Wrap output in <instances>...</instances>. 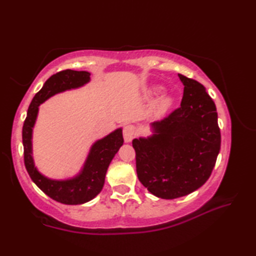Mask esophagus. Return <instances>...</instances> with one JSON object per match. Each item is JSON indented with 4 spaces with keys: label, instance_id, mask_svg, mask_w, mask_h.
<instances>
[{
    "label": "esophagus",
    "instance_id": "esophagus-1",
    "mask_svg": "<svg viewBox=\"0 0 256 256\" xmlns=\"http://www.w3.org/2000/svg\"><path fill=\"white\" fill-rule=\"evenodd\" d=\"M135 133H136V131H135V126H133V125H126V126H124L123 138L125 142L126 143L131 142L135 136Z\"/></svg>",
    "mask_w": 256,
    "mask_h": 256
}]
</instances>
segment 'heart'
Instances as JSON below:
<instances>
[{
	"label": "heart",
	"mask_w": 256,
	"mask_h": 256,
	"mask_svg": "<svg viewBox=\"0 0 256 256\" xmlns=\"http://www.w3.org/2000/svg\"><path fill=\"white\" fill-rule=\"evenodd\" d=\"M162 86H154L153 89H152V94H158L160 92H162ZM172 104V98L170 96H165L160 98V99L157 101V103L154 106V113L156 116H162V114L166 113L168 108H170Z\"/></svg>",
	"instance_id": "heart-1"
}]
</instances>
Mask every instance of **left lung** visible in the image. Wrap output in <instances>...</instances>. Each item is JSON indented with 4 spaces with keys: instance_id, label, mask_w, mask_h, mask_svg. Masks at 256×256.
<instances>
[{
    "instance_id": "left-lung-1",
    "label": "left lung",
    "mask_w": 256,
    "mask_h": 256,
    "mask_svg": "<svg viewBox=\"0 0 256 256\" xmlns=\"http://www.w3.org/2000/svg\"><path fill=\"white\" fill-rule=\"evenodd\" d=\"M178 77L184 84L180 106L152 123L150 136L132 142L140 182L162 199L184 197L202 186L221 145L214 102L198 81Z\"/></svg>"
}]
</instances>
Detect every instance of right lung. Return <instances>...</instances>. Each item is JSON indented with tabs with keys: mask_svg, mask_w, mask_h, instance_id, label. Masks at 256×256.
I'll return each mask as SVG.
<instances>
[{
	"mask_svg": "<svg viewBox=\"0 0 256 256\" xmlns=\"http://www.w3.org/2000/svg\"><path fill=\"white\" fill-rule=\"evenodd\" d=\"M89 81L90 74L88 72H76V70L67 69L52 74L32 98L23 125L24 162L27 172L42 192L64 204H81L88 202L99 194L104 184L108 167L123 145L122 128H120L103 138L96 140L91 146L88 157L78 175L64 180L47 178L35 167L32 156V136L38 108L50 96L66 90L80 88Z\"/></svg>",
	"mask_w": 256,
	"mask_h": 256,
	"instance_id": "right-lung-1",
	"label": "right lung"
}]
</instances>
